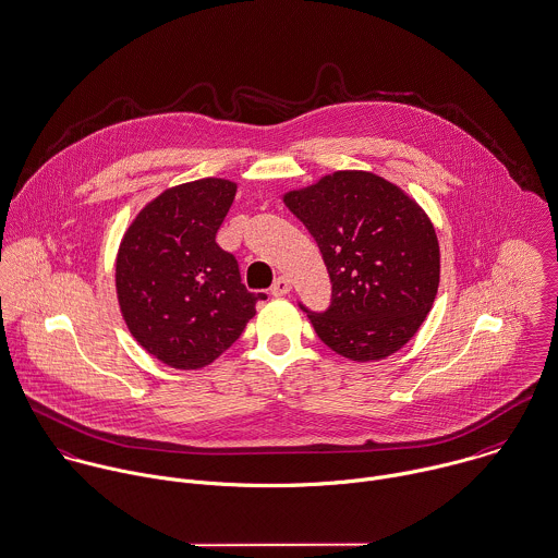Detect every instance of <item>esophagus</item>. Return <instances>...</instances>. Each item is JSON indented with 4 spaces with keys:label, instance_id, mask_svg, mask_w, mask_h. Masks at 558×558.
Returning <instances> with one entry per match:
<instances>
[{
    "label": "esophagus",
    "instance_id": "1",
    "mask_svg": "<svg viewBox=\"0 0 558 558\" xmlns=\"http://www.w3.org/2000/svg\"><path fill=\"white\" fill-rule=\"evenodd\" d=\"M290 288H292V286H290V279L281 275V277L275 279V283H272V288H270V294H272V296H283V294L290 292Z\"/></svg>",
    "mask_w": 558,
    "mask_h": 558
}]
</instances>
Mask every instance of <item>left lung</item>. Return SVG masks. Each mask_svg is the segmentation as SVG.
<instances>
[{"label":"left lung","instance_id":"obj_1","mask_svg":"<svg viewBox=\"0 0 558 558\" xmlns=\"http://www.w3.org/2000/svg\"><path fill=\"white\" fill-rule=\"evenodd\" d=\"M314 235L331 279V305L307 312L318 338L353 362L402 349L433 307L439 244L424 209L366 171H338L283 196Z\"/></svg>","mask_w":558,"mask_h":558}]
</instances>
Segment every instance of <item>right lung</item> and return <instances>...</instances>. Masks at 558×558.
I'll use <instances>...</instances> for the list:
<instances>
[{
    "mask_svg": "<svg viewBox=\"0 0 558 558\" xmlns=\"http://www.w3.org/2000/svg\"><path fill=\"white\" fill-rule=\"evenodd\" d=\"M235 184L207 178L169 187L136 216L117 255L121 314L136 342L171 368L222 355L266 294L248 292L216 233Z\"/></svg>",
    "mask_w": 558,
    "mask_h": 558,
    "instance_id": "right-lung-1",
    "label": "right lung"
}]
</instances>
